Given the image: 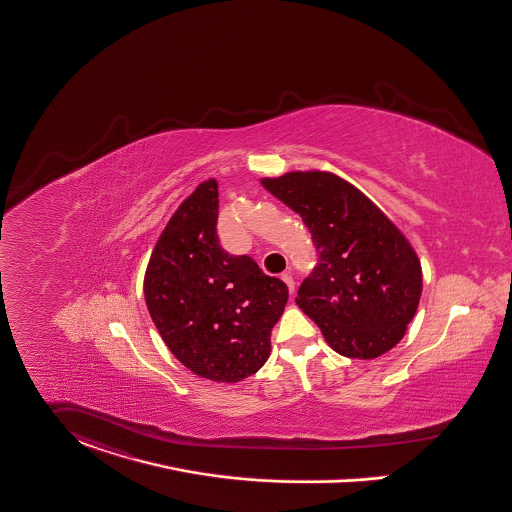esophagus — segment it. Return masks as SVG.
<instances>
[{"label":"esophagus","instance_id":"esophagus-1","mask_svg":"<svg viewBox=\"0 0 512 512\" xmlns=\"http://www.w3.org/2000/svg\"><path fill=\"white\" fill-rule=\"evenodd\" d=\"M281 279L287 283L289 293H291V295H295V279H293L289 273H283V275H281Z\"/></svg>","mask_w":512,"mask_h":512}]
</instances>
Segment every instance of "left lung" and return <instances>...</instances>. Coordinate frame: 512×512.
<instances>
[{
	"mask_svg": "<svg viewBox=\"0 0 512 512\" xmlns=\"http://www.w3.org/2000/svg\"><path fill=\"white\" fill-rule=\"evenodd\" d=\"M264 188L297 211L318 262L297 305L345 357L375 359L404 338L421 297V264L398 227L332 172H287Z\"/></svg>",
	"mask_w": 512,
	"mask_h": 512,
	"instance_id": "left-lung-1",
	"label": "left lung"
}]
</instances>
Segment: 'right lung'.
I'll return each instance as SVG.
<instances>
[{
  "label": "right lung",
  "instance_id": "1",
  "mask_svg": "<svg viewBox=\"0 0 512 512\" xmlns=\"http://www.w3.org/2000/svg\"><path fill=\"white\" fill-rule=\"evenodd\" d=\"M217 215L219 188L211 178L174 211L151 254L143 293L161 338L186 369L239 382L268 361L289 289L250 256L221 246Z\"/></svg>",
  "mask_w": 512,
  "mask_h": 512
}]
</instances>
